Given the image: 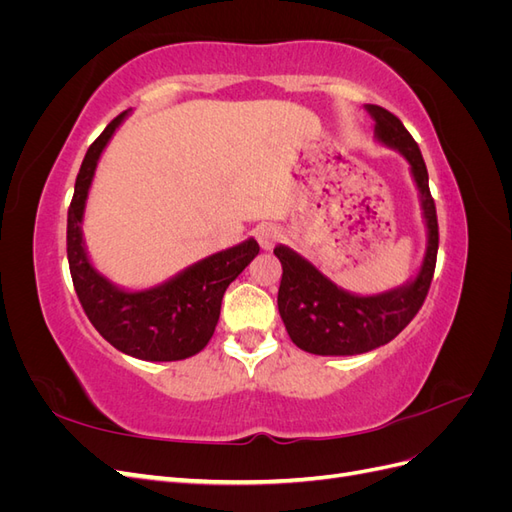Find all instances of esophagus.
<instances>
[{"label":"esophagus","mask_w":512,"mask_h":512,"mask_svg":"<svg viewBox=\"0 0 512 512\" xmlns=\"http://www.w3.org/2000/svg\"><path fill=\"white\" fill-rule=\"evenodd\" d=\"M256 239L265 252L273 250V245L282 239V230L277 226H262L256 230Z\"/></svg>","instance_id":"34e87169"}]
</instances>
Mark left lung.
Returning <instances> with one entry per match:
<instances>
[{
    "label": "left lung",
    "instance_id": "1",
    "mask_svg": "<svg viewBox=\"0 0 512 512\" xmlns=\"http://www.w3.org/2000/svg\"><path fill=\"white\" fill-rule=\"evenodd\" d=\"M365 111L374 119L376 141L399 151L410 166L427 232L425 256L418 271L401 286L376 294H356L337 286L292 247L277 245L273 254L280 258L284 271L277 309L292 342L320 356H352L389 344L421 309L436 269L438 218L421 149L404 123L386 108L365 104Z\"/></svg>",
    "mask_w": 512,
    "mask_h": 512
}]
</instances>
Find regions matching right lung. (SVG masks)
I'll return each mask as SVG.
<instances>
[{"mask_svg": "<svg viewBox=\"0 0 512 512\" xmlns=\"http://www.w3.org/2000/svg\"><path fill=\"white\" fill-rule=\"evenodd\" d=\"M130 111L108 123L85 153L74 198L68 209V262L74 290L96 331L119 352L134 359L183 361L203 350L220 320L222 297L230 282L260 252L256 239H245L215 252L151 288H123L102 275L89 258L83 218L102 151Z\"/></svg>", "mask_w": 512, "mask_h": 512, "instance_id": "right-lung-1", "label": "right lung"}]
</instances>
